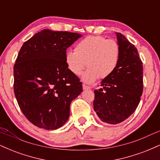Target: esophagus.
<instances>
[{"mask_svg":"<svg viewBox=\"0 0 160 160\" xmlns=\"http://www.w3.org/2000/svg\"><path fill=\"white\" fill-rule=\"evenodd\" d=\"M90 89V87H89V86H86V85H85V84H83V85H82V89H83V90H86V89Z\"/></svg>","mask_w":160,"mask_h":160,"instance_id":"obj_1","label":"esophagus"}]
</instances>
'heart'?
<instances>
[{"mask_svg": "<svg viewBox=\"0 0 160 160\" xmlns=\"http://www.w3.org/2000/svg\"><path fill=\"white\" fill-rule=\"evenodd\" d=\"M120 47L117 41L103 36H88L80 40L74 51L65 53V62L71 72L81 74L87 65L89 68L82 80L92 83L98 78H107L113 74L120 62Z\"/></svg>", "mask_w": 160, "mask_h": 160, "instance_id": "heart-1", "label": "heart"}]
</instances>
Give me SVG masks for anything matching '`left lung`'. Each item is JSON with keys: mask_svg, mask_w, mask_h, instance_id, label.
<instances>
[{"mask_svg": "<svg viewBox=\"0 0 160 160\" xmlns=\"http://www.w3.org/2000/svg\"><path fill=\"white\" fill-rule=\"evenodd\" d=\"M120 47V62L111 76L94 91L93 108L101 120L118 124L135 112L143 92V65L136 47L116 32Z\"/></svg>", "mask_w": 160, "mask_h": 160, "instance_id": "1", "label": "left lung"}]
</instances>
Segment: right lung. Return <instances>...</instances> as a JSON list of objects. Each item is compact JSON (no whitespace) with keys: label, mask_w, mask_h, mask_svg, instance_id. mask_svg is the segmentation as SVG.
<instances>
[{"label":"right lung","mask_w":160,"mask_h":160,"mask_svg":"<svg viewBox=\"0 0 160 160\" xmlns=\"http://www.w3.org/2000/svg\"><path fill=\"white\" fill-rule=\"evenodd\" d=\"M82 34L43 29L23 43L13 68L14 93L23 114L47 130L62 127L82 82L65 62L67 49Z\"/></svg>","instance_id":"obj_1"}]
</instances>
